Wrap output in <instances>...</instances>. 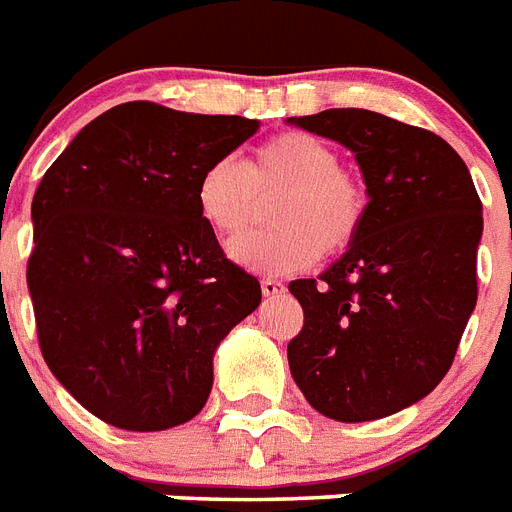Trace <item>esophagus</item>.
<instances>
[{"label":"esophagus","mask_w":512,"mask_h":512,"mask_svg":"<svg viewBox=\"0 0 512 512\" xmlns=\"http://www.w3.org/2000/svg\"><path fill=\"white\" fill-rule=\"evenodd\" d=\"M261 293H264V296H280V293H285V285H282L280 280L267 277V280H261Z\"/></svg>","instance_id":"34e87169"}]
</instances>
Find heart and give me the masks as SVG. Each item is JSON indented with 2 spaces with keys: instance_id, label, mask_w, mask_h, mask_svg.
Segmentation results:
<instances>
[{
  "instance_id": "b5f03b06",
  "label": "heart",
  "mask_w": 512,
  "mask_h": 512,
  "mask_svg": "<svg viewBox=\"0 0 512 512\" xmlns=\"http://www.w3.org/2000/svg\"><path fill=\"white\" fill-rule=\"evenodd\" d=\"M283 192L277 231L232 243L237 264L256 275L282 277L343 253L367 219V190L341 169L333 145L306 132H282L261 142L245 166L230 158L208 163L195 187L200 219L224 240H235L260 213V198Z\"/></svg>"
}]
</instances>
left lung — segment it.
<instances>
[{"mask_svg": "<svg viewBox=\"0 0 512 512\" xmlns=\"http://www.w3.org/2000/svg\"><path fill=\"white\" fill-rule=\"evenodd\" d=\"M341 142L367 185V219L341 259L288 290L304 327L290 375L325 418L365 423L439 386L476 309L481 200L439 134L362 108L288 118Z\"/></svg>", "mask_w": 512, "mask_h": 512, "instance_id": "obj_1", "label": "left lung"}]
</instances>
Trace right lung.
<instances>
[{
	"mask_svg": "<svg viewBox=\"0 0 512 512\" xmlns=\"http://www.w3.org/2000/svg\"><path fill=\"white\" fill-rule=\"evenodd\" d=\"M259 129L124 102L81 129L34 203L26 280L44 362L94 418L166 431L203 410L214 351L261 304L224 256L195 187Z\"/></svg>",
	"mask_w": 512,
	"mask_h": 512,
	"instance_id": "obj_1",
	"label": "right lung"
}]
</instances>
